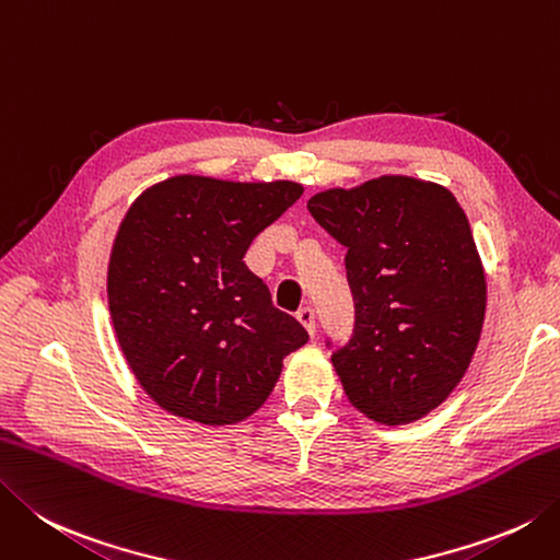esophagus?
<instances>
[{"instance_id": "34e87169", "label": "esophagus", "mask_w": 560, "mask_h": 560, "mask_svg": "<svg viewBox=\"0 0 560 560\" xmlns=\"http://www.w3.org/2000/svg\"><path fill=\"white\" fill-rule=\"evenodd\" d=\"M295 317H299V323L308 330V335H315V311L311 308V305H305V308H301L299 313H295Z\"/></svg>"}]
</instances>
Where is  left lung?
<instances>
[{
    "label": "left lung",
    "mask_w": 560,
    "mask_h": 560,
    "mask_svg": "<svg viewBox=\"0 0 560 560\" xmlns=\"http://www.w3.org/2000/svg\"><path fill=\"white\" fill-rule=\"evenodd\" d=\"M308 211L339 245L354 332L332 345L349 402L383 424L420 420L446 400L474 357L486 273L452 191L410 177L315 194Z\"/></svg>",
    "instance_id": "8db88e82"
}]
</instances>
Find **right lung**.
Segmentation results:
<instances>
[{
    "label": "right lung",
    "instance_id": "right-lung-1",
    "mask_svg": "<svg viewBox=\"0 0 560 560\" xmlns=\"http://www.w3.org/2000/svg\"><path fill=\"white\" fill-rule=\"evenodd\" d=\"M301 194L293 182L182 174L128 208L108 261V311L130 371L160 408L201 424L245 420L277 386L283 357L308 342L243 261Z\"/></svg>",
    "mask_w": 560,
    "mask_h": 560
}]
</instances>
